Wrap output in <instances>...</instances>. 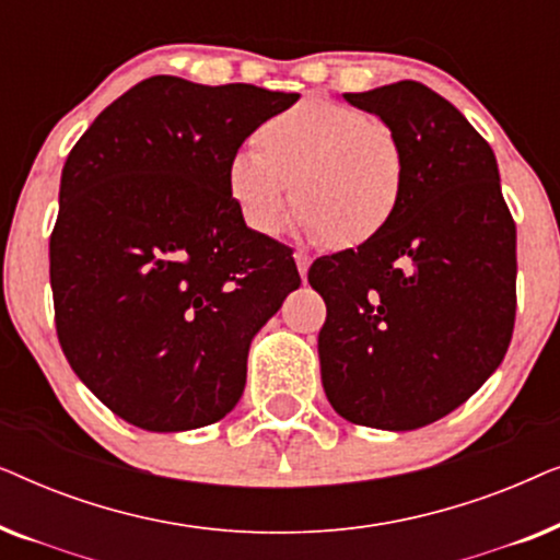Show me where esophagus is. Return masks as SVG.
Returning a JSON list of instances; mask_svg holds the SVG:
<instances>
[{
  "mask_svg": "<svg viewBox=\"0 0 560 560\" xmlns=\"http://www.w3.org/2000/svg\"><path fill=\"white\" fill-rule=\"evenodd\" d=\"M295 265H298V272H301V278L305 280V275H308V267H311V257L305 255V252H295Z\"/></svg>",
  "mask_w": 560,
  "mask_h": 560,
  "instance_id": "34e87169",
  "label": "esophagus"
}]
</instances>
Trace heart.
<instances>
[{
  "label": "heart",
  "instance_id": "1",
  "mask_svg": "<svg viewBox=\"0 0 560 560\" xmlns=\"http://www.w3.org/2000/svg\"><path fill=\"white\" fill-rule=\"evenodd\" d=\"M402 140L387 121L347 104L303 98L259 125L255 150L226 165V190L244 224L275 236L293 206L305 234L351 249L385 232L402 201Z\"/></svg>",
  "mask_w": 560,
  "mask_h": 560
}]
</instances>
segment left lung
Returning a JSON list of instances; mask_svg holds the SVG:
<instances>
[{
  "instance_id": "1",
  "label": "left lung",
  "mask_w": 560,
  "mask_h": 560,
  "mask_svg": "<svg viewBox=\"0 0 560 560\" xmlns=\"http://www.w3.org/2000/svg\"><path fill=\"white\" fill-rule=\"evenodd\" d=\"M402 140L395 219L357 249L318 257L320 382L349 423L416 431L464 405L508 354L515 221L497 158L454 104L418 81L343 94Z\"/></svg>"
}]
</instances>
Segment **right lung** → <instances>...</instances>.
Listing matches in <instances>:
<instances>
[{"instance_id": "1", "label": "right lung", "mask_w": 560, "mask_h": 560, "mask_svg": "<svg viewBox=\"0 0 560 560\" xmlns=\"http://www.w3.org/2000/svg\"><path fill=\"white\" fill-rule=\"evenodd\" d=\"M301 94L152 75L98 114L60 175L50 288L79 380L152 433L234 410L249 343L301 285L293 249L226 190L242 142Z\"/></svg>"}]
</instances>
